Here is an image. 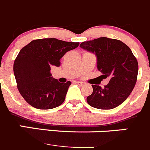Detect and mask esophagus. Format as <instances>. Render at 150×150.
<instances>
[{"label":"esophagus","mask_w":150,"mask_h":150,"mask_svg":"<svg viewBox=\"0 0 150 150\" xmlns=\"http://www.w3.org/2000/svg\"><path fill=\"white\" fill-rule=\"evenodd\" d=\"M76 83L78 84V85H79V86H83V85H84V83L81 82V81H76Z\"/></svg>","instance_id":"esophagus-1"}]
</instances>
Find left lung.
<instances>
[{"instance_id": "1", "label": "left lung", "mask_w": 150, "mask_h": 150, "mask_svg": "<svg viewBox=\"0 0 150 150\" xmlns=\"http://www.w3.org/2000/svg\"><path fill=\"white\" fill-rule=\"evenodd\" d=\"M80 47L96 55L101 76L110 78L103 88L91 85L93 92L87 97L88 104L103 110L120 105L130 95L137 81L139 64L130 47L120 40L107 37L83 42Z\"/></svg>"}]
</instances>
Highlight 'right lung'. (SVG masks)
I'll list each match as a JSON object with an SVG mask.
<instances>
[{
    "label": "right lung",
    "instance_id": "right-lung-1",
    "mask_svg": "<svg viewBox=\"0 0 150 150\" xmlns=\"http://www.w3.org/2000/svg\"><path fill=\"white\" fill-rule=\"evenodd\" d=\"M78 45L55 38L40 39L20 50L13 69L17 88L29 105L46 110L64 103L71 82L62 83L53 78L50 67L60 66L64 55Z\"/></svg>",
    "mask_w": 150,
    "mask_h": 150
}]
</instances>
